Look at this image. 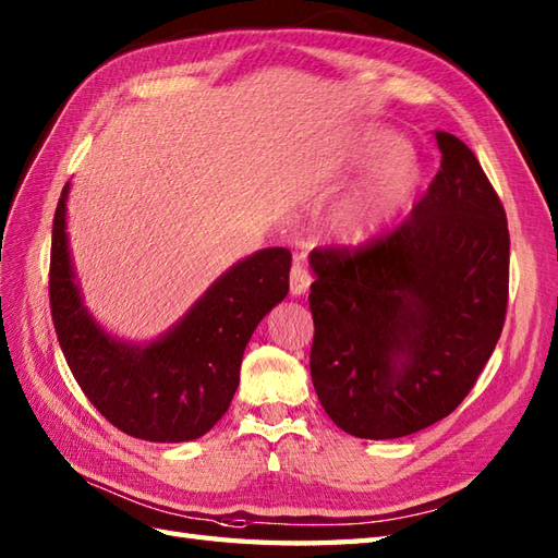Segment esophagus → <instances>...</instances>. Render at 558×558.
I'll return each mask as SVG.
<instances>
[{
    "mask_svg": "<svg viewBox=\"0 0 558 558\" xmlns=\"http://www.w3.org/2000/svg\"><path fill=\"white\" fill-rule=\"evenodd\" d=\"M310 286H312L310 268H306L302 260H294L292 270H290V292L294 294V298H300V294L310 290Z\"/></svg>",
    "mask_w": 558,
    "mask_h": 558,
    "instance_id": "obj_1",
    "label": "esophagus"
}]
</instances>
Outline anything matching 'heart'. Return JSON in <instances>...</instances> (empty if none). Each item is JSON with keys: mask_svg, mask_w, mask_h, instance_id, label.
I'll use <instances>...</instances> for the list:
<instances>
[{"mask_svg": "<svg viewBox=\"0 0 558 558\" xmlns=\"http://www.w3.org/2000/svg\"><path fill=\"white\" fill-rule=\"evenodd\" d=\"M374 170L333 210V232L345 244H366L393 225L420 186V165L405 153V141L386 129L364 132L342 156L336 177Z\"/></svg>", "mask_w": 558, "mask_h": 558, "instance_id": "1", "label": "heart"}]
</instances>
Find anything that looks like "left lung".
<instances>
[{
  "mask_svg": "<svg viewBox=\"0 0 558 558\" xmlns=\"http://www.w3.org/2000/svg\"><path fill=\"white\" fill-rule=\"evenodd\" d=\"M441 170L412 216L362 246L314 248L312 381L357 438H398L448 417L501 338L506 210L480 160L436 132Z\"/></svg>",
  "mask_w": 558,
  "mask_h": 558,
  "instance_id": "left-lung-1",
  "label": "left lung"
}]
</instances>
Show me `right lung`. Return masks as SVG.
Instances as JSON below:
<instances>
[{
  "mask_svg": "<svg viewBox=\"0 0 558 558\" xmlns=\"http://www.w3.org/2000/svg\"><path fill=\"white\" fill-rule=\"evenodd\" d=\"M66 196L69 184L52 220L50 306L76 384L129 436L156 444L204 436L230 408L248 338L286 300L290 252L270 246L242 258L162 338L132 345L105 333L83 306L69 256Z\"/></svg>",
  "mask_w": 558,
  "mask_h": 558,
  "instance_id": "1",
  "label": "right lung"
}]
</instances>
